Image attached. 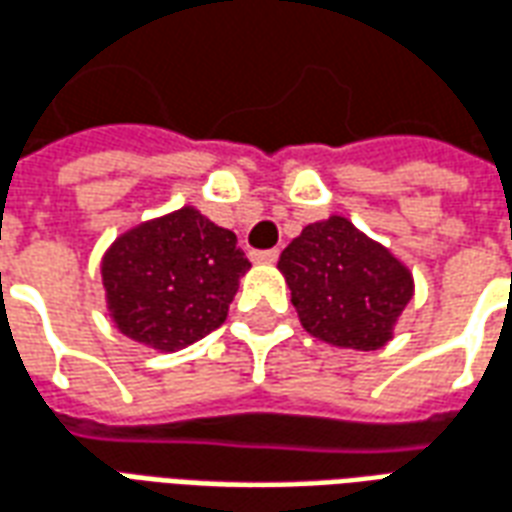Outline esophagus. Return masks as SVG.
Masks as SVG:
<instances>
[{"instance_id":"34e87169","label":"esophagus","mask_w":512,"mask_h":512,"mask_svg":"<svg viewBox=\"0 0 512 512\" xmlns=\"http://www.w3.org/2000/svg\"><path fill=\"white\" fill-rule=\"evenodd\" d=\"M277 257H279V249H263V252H252V260L255 263H277Z\"/></svg>"}]
</instances>
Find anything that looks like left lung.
Returning <instances> with one entry per match:
<instances>
[{
  "instance_id": "8db88e82",
  "label": "left lung",
  "mask_w": 512,
  "mask_h": 512,
  "mask_svg": "<svg viewBox=\"0 0 512 512\" xmlns=\"http://www.w3.org/2000/svg\"><path fill=\"white\" fill-rule=\"evenodd\" d=\"M279 271L301 326L337 348H384L414 296L411 271L343 216L307 224L279 255Z\"/></svg>"
}]
</instances>
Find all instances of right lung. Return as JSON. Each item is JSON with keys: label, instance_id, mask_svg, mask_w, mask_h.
Wrapping results in <instances>:
<instances>
[{"label": "right lung", "instance_id": "right-lung-1", "mask_svg": "<svg viewBox=\"0 0 512 512\" xmlns=\"http://www.w3.org/2000/svg\"><path fill=\"white\" fill-rule=\"evenodd\" d=\"M246 271L235 233L191 205L123 233L101 263L115 326L156 351H180L219 329Z\"/></svg>", "mask_w": 512, "mask_h": 512}]
</instances>
